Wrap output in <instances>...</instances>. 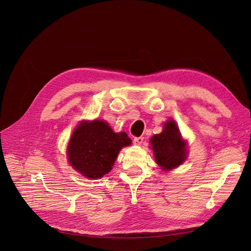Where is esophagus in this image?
<instances>
[{"label": "esophagus", "instance_id": "34e87169", "mask_svg": "<svg viewBox=\"0 0 251 251\" xmlns=\"http://www.w3.org/2000/svg\"><path fill=\"white\" fill-rule=\"evenodd\" d=\"M133 141H134V144H136V146H140V144L143 143V137H135Z\"/></svg>", "mask_w": 251, "mask_h": 251}]
</instances>
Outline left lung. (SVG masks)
I'll use <instances>...</instances> for the list:
<instances>
[{
  "instance_id": "left-lung-1",
  "label": "left lung",
  "mask_w": 251,
  "mask_h": 251,
  "mask_svg": "<svg viewBox=\"0 0 251 251\" xmlns=\"http://www.w3.org/2000/svg\"><path fill=\"white\" fill-rule=\"evenodd\" d=\"M156 163L164 171L176 169L187 157L186 141L182 139L178 126L173 119L164 124L163 131L151 138Z\"/></svg>"
}]
</instances>
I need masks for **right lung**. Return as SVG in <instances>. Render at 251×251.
<instances>
[{
    "instance_id": "obj_1",
    "label": "right lung",
    "mask_w": 251,
    "mask_h": 251,
    "mask_svg": "<svg viewBox=\"0 0 251 251\" xmlns=\"http://www.w3.org/2000/svg\"><path fill=\"white\" fill-rule=\"evenodd\" d=\"M131 143L126 133H114L105 121H81L68 144V160L82 176L98 179L111 172L120 150Z\"/></svg>"
}]
</instances>
